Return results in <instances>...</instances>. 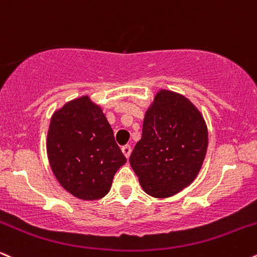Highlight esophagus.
Returning a JSON list of instances; mask_svg holds the SVG:
<instances>
[{"mask_svg":"<svg viewBox=\"0 0 257 257\" xmlns=\"http://www.w3.org/2000/svg\"><path fill=\"white\" fill-rule=\"evenodd\" d=\"M121 150H122L123 155H125V158L128 159L130 155H131V147H130V146H125V147H122Z\"/></svg>","mask_w":257,"mask_h":257,"instance_id":"esophagus-1","label":"esophagus"}]
</instances>
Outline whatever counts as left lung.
<instances>
[{
    "label": "left lung",
    "mask_w": 257,
    "mask_h": 257,
    "mask_svg": "<svg viewBox=\"0 0 257 257\" xmlns=\"http://www.w3.org/2000/svg\"><path fill=\"white\" fill-rule=\"evenodd\" d=\"M208 148L206 121L188 98L160 90L147 110L130 165L148 195L166 198L195 180Z\"/></svg>",
    "instance_id": "obj_1"
}]
</instances>
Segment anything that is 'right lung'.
Masks as SVG:
<instances>
[{
	"instance_id": "1",
	"label": "right lung",
	"mask_w": 257,
	"mask_h": 257,
	"mask_svg": "<svg viewBox=\"0 0 257 257\" xmlns=\"http://www.w3.org/2000/svg\"><path fill=\"white\" fill-rule=\"evenodd\" d=\"M47 153L57 182L85 201L104 197L126 162L107 117L89 96L69 101L53 114Z\"/></svg>"
}]
</instances>
